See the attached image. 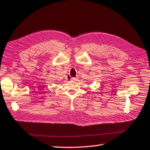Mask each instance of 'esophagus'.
<instances>
[{
	"instance_id": "obj_1",
	"label": "esophagus",
	"mask_w": 150,
	"mask_h": 150,
	"mask_svg": "<svg viewBox=\"0 0 150 150\" xmlns=\"http://www.w3.org/2000/svg\"><path fill=\"white\" fill-rule=\"evenodd\" d=\"M76 80H77V79L75 78V77H71V80H72V81H76Z\"/></svg>"
}]
</instances>
